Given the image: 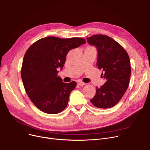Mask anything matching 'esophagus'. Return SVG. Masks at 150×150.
I'll list each match as a JSON object with an SVG mask.
<instances>
[{
  "label": "esophagus",
  "mask_w": 150,
  "mask_h": 150,
  "mask_svg": "<svg viewBox=\"0 0 150 150\" xmlns=\"http://www.w3.org/2000/svg\"><path fill=\"white\" fill-rule=\"evenodd\" d=\"M77 84H78V85H79V86H83V85L85 84V83H84V82L81 81H78V83H77Z\"/></svg>",
  "instance_id": "esophagus-1"
}]
</instances>
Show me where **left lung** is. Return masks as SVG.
I'll return each mask as SVG.
<instances>
[{
    "instance_id": "1",
    "label": "left lung",
    "mask_w": 150,
    "mask_h": 150,
    "mask_svg": "<svg viewBox=\"0 0 150 150\" xmlns=\"http://www.w3.org/2000/svg\"><path fill=\"white\" fill-rule=\"evenodd\" d=\"M87 40L97 47V65L103 70L101 76L106 80L104 85L97 87L91 102L98 108H112L119 103L128 88L131 76L128 54L119 43L106 35H95Z\"/></svg>"
}]
</instances>
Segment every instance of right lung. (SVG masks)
Masks as SVG:
<instances>
[{
    "mask_svg": "<svg viewBox=\"0 0 150 150\" xmlns=\"http://www.w3.org/2000/svg\"><path fill=\"white\" fill-rule=\"evenodd\" d=\"M86 41L82 38L67 39L54 36L39 39L25 53L21 77L30 100L41 111L50 114L62 112L67 104L75 81L63 83L58 75L68 52Z\"/></svg>",
    "mask_w": 150,
    "mask_h": 150,
    "instance_id": "obj_1",
    "label": "right lung"
}]
</instances>
